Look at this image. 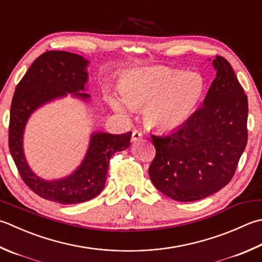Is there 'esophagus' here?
Wrapping results in <instances>:
<instances>
[{"instance_id":"esophagus-1","label":"esophagus","mask_w":262,"mask_h":262,"mask_svg":"<svg viewBox=\"0 0 262 262\" xmlns=\"http://www.w3.org/2000/svg\"><path fill=\"white\" fill-rule=\"evenodd\" d=\"M142 133L140 130H133V134H132V142L133 143H136L140 140H142Z\"/></svg>"}]
</instances>
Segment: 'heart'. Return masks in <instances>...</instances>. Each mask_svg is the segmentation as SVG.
Returning a JSON list of instances; mask_svg holds the SVG:
<instances>
[{
  "mask_svg": "<svg viewBox=\"0 0 262 262\" xmlns=\"http://www.w3.org/2000/svg\"><path fill=\"white\" fill-rule=\"evenodd\" d=\"M122 100L110 96L112 107L120 114L144 107L146 124L168 132L183 126L195 112L206 91V81L196 73L166 68L136 69L120 81Z\"/></svg>",
  "mask_w": 262,
  "mask_h": 262,
  "instance_id": "b5f03b06",
  "label": "heart"
}]
</instances>
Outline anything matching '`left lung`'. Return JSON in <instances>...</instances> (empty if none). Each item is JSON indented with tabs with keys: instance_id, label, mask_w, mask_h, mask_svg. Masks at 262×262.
<instances>
[{
	"instance_id": "left-lung-1",
	"label": "left lung",
	"mask_w": 262,
	"mask_h": 262,
	"mask_svg": "<svg viewBox=\"0 0 262 262\" xmlns=\"http://www.w3.org/2000/svg\"><path fill=\"white\" fill-rule=\"evenodd\" d=\"M212 66L216 78L203 106L177 129L151 136L156 158L148 176L176 201H196L226 186L247 146L248 96L226 59L216 56Z\"/></svg>"
}]
</instances>
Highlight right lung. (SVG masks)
<instances>
[{
  "label": "right lung",
  "instance_id": "right-lung-1",
  "mask_svg": "<svg viewBox=\"0 0 262 262\" xmlns=\"http://www.w3.org/2000/svg\"><path fill=\"white\" fill-rule=\"evenodd\" d=\"M84 56L48 51L36 59L19 81L10 110L9 148L18 171L34 193L61 204L81 203L99 195L104 188L111 157L130 145L132 132L121 135L93 132L85 158L76 170L67 177L46 181L30 169L24 152V133L32 114L42 105L68 94L84 102L89 80Z\"/></svg>",
  "mask_w": 262,
  "mask_h": 262
}]
</instances>
